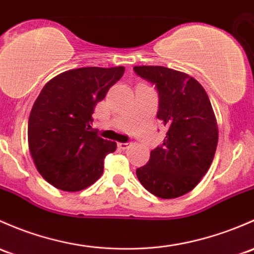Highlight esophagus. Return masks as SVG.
Listing matches in <instances>:
<instances>
[{
    "label": "esophagus",
    "instance_id": "obj_1",
    "mask_svg": "<svg viewBox=\"0 0 254 254\" xmlns=\"http://www.w3.org/2000/svg\"><path fill=\"white\" fill-rule=\"evenodd\" d=\"M130 146H131V142H119L118 143V147L120 149H127V148H129Z\"/></svg>",
    "mask_w": 254,
    "mask_h": 254
}]
</instances>
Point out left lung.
Instances as JSON below:
<instances>
[{"instance_id": "left-lung-1", "label": "left lung", "mask_w": 254, "mask_h": 254, "mask_svg": "<svg viewBox=\"0 0 254 254\" xmlns=\"http://www.w3.org/2000/svg\"><path fill=\"white\" fill-rule=\"evenodd\" d=\"M136 75L154 85L157 118L168 127L161 146L136 169L146 190L161 198L190 192L209 169L218 145V127L202 85L192 76L164 66H134Z\"/></svg>"}]
</instances>
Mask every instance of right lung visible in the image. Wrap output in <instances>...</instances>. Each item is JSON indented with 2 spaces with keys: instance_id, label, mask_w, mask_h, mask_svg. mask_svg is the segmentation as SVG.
Instances as JSON below:
<instances>
[{
  "instance_id": "1",
  "label": "right lung",
  "mask_w": 254,
  "mask_h": 254,
  "mask_svg": "<svg viewBox=\"0 0 254 254\" xmlns=\"http://www.w3.org/2000/svg\"><path fill=\"white\" fill-rule=\"evenodd\" d=\"M124 66L64 71L40 92L28 123L31 157L42 178L63 191L84 190L101 178L117 143L91 129L95 107L122 78Z\"/></svg>"
}]
</instances>
